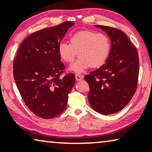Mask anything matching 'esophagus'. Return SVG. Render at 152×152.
I'll list each match as a JSON object with an SVG mask.
<instances>
[{"label":"esophagus","instance_id":"34e87169","mask_svg":"<svg viewBox=\"0 0 152 152\" xmlns=\"http://www.w3.org/2000/svg\"><path fill=\"white\" fill-rule=\"evenodd\" d=\"M75 76H76V80H78V81H80L83 79V76L80 75V74H76Z\"/></svg>","mask_w":152,"mask_h":152}]
</instances>
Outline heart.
Listing matches in <instances>:
<instances>
[{
    "label": "heart",
    "instance_id": "obj_1",
    "mask_svg": "<svg viewBox=\"0 0 152 152\" xmlns=\"http://www.w3.org/2000/svg\"><path fill=\"white\" fill-rule=\"evenodd\" d=\"M69 41L60 42L58 52L61 58L66 63L73 62L78 53V58L70 67V69L76 73L83 72L89 67H100L110 55L111 40L104 34L81 30L72 34Z\"/></svg>",
    "mask_w": 152,
    "mask_h": 152
}]
</instances>
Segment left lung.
I'll return each mask as SVG.
<instances>
[{
    "label": "left lung",
    "mask_w": 152,
    "mask_h": 152,
    "mask_svg": "<svg viewBox=\"0 0 152 152\" xmlns=\"http://www.w3.org/2000/svg\"><path fill=\"white\" fill-rule=\"evenodd\" d=\"M110 37L112 45L106 63L84 79L88 83L91 108L103 115L121 111L129 103L138 86L139 58L136 47L123 31L96 25Z\"/></svg>",
    "instance_id": "1"
}]
</instances>
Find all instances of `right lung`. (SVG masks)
<instances>
[{
	"instance_id": "1",
	"label": "right lung",
	"mask_w": 152,
	"mask_h": 152,
	"mask_svg": "<svg viewBox=\"0 0 152 152\" xmlns=\"http://www.w3.org/2000/svg\"><path fill=\"white\" fill-rule=\"evenodd\" d=\"M74 23L65 21L31 34L19 47L13 64L16 86L29 110L44 119L65 110L75 84L73 73H65L58 45Z\"/></svg>"
}]
</instances>
